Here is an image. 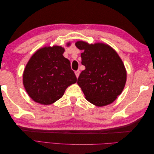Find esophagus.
<instances>
[{"label": "esophagus", "mask_w": 154, "mask_h": 154, "mask_svg": "<svg viewBox=\"0 0 154 154\" xmlns=\"http://www.w3.org/2000/svg\"><path fill=\"white\" fill-rule=\"evenodd\" d=\"M80 71H79V70H78V71H75V74H76V76L77 78H78L79 75H80Z\"/></svg>", "instance_id": "34e87169"}]
</instances>
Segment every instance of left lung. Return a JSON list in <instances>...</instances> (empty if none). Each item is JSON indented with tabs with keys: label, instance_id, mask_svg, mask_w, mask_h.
<instances>
[{
	"label": "left lung",
	"instance_id": "left-lung-1",
	"mask_svg": "<svg viewBox=\"0 0 154 154\" xmlns=\"http://www.w3.org/2000/svg\"><path fill=\"white\" fill-rule=\"evenodd\" d=\"M83 50L82 64L85 67L78 78V84L90 103L102 106L112 103L121 94L127 80L122 59L110 46L83 41L75 44Z\"/></svg>",
	"mask_w": 154,
	"mask_h": 154
}]
</instances>
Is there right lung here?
<instances>
[{"instance_id": "1", "label": "right lung", "mask_w": 154, "mask_h": 154, "mask_svg": "<svg viewBox=\"0 0 154 154\" xmlns=\"http://www.w3.org/2000/svg\"><path fill=\"white\" fill-rule=\"evenodd\" d=\"M68 43L67 45H69ZM60 46L38 50L27 63L23 83L31 98L49 105L60 99L66 88L77 81L69 60L63 56Z\"/></svg>"}]
</instances>
